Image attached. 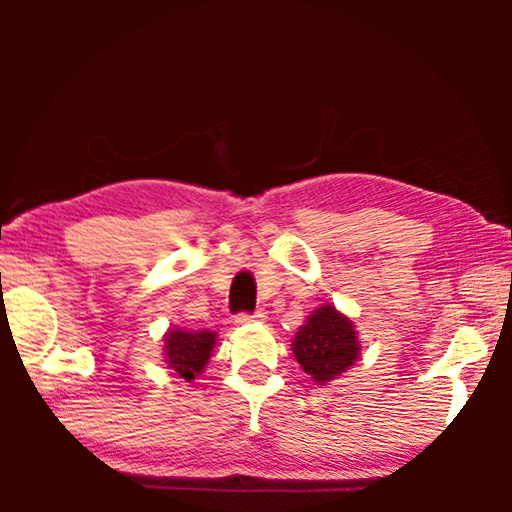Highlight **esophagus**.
<instances>
[{"label":"esophagus","mask_w":512,"mask_h":512,"mask_svg":"<svg viewBox=\"0 0 512 512\" xmlns=\"http://www.w3.org/2000/svg\"><path fill=\"white\" fill-rule=\"evenodd\" d=\"M266 318V311L264 309H257L253 314H248V311H241V314L235 316V323L237 325H246V323H259V320Z\"/></svg>","instance_id":"obj_1"}]
</instances>
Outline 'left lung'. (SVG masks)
I'll use <instances>...</instances> for the list:
<instances>
[{"label":"left lung","mask_w":512,"mask_h":512,"mask_svg":"<svg viewBox=\"0 0 512 512\" xmlns=\"http://www.w3.org/2000/svg\"><path fill=\"white\" fill-rule=\"evenodd\" d=\"M359 350L352 320L329 305L318 307L293 339V354L316 384H325L348 370Z\"/></svg>","instance_id":"obj_1"}]
</instances>
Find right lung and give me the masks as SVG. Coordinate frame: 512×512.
Instances as JSON below:
<instances>
[{
    "mask_svg": "<svg viewBox=\"0 0 512 512\" xmlns=\"http://www.w3.org/2000/svg\"><path fill=\"white\" fill-rule=\"evenodd\" d=\"M216 334L210 329L203 332H185V329H171L164 339V354H167L169 368L178 372V377L192 381L201 375L205 363L212 357Z\"/></svg>",
    "mask_w": 512,
    "mask_h": 512,
    "instance_id": "1",
    "label": "right lung"
}]
</instances>
